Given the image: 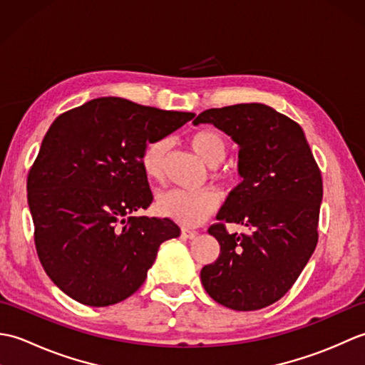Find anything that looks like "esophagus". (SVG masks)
I'll return each instance as SVG.
<instances>
[{
    "label": "esophagus",
    "mask_w": 365,
    "mask_h": 365,
    "mask_svg": "<svg viewBox=\"0 0 365 365\" xmlns=\"http://www.w3.org/2000/svg\"><path fill=\"white\" fill-rule=\"evenodd\" d=\"M197 235L196 230H190V229H182V237L183 238H195Z\"/></svg>",
    "instance_id": "34e87169"
}]
</instances>
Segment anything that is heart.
<instances>
[{
    "instance_id": "1",
    "label": "heart",
    "mask_w": 365,
    "mask_h": 365,
    "mask_svg": "<svg viewBox=\"0 0 365 365\" xmlns=\"http://www.w3.org/2000/svg\"><path fill=\"white\" fill-rule=\"evenodd\" d=\"M191 147L208 166H218L227 155V141L220 131L213 128L197 130L190 139ZM169 149V139L160 138L145 145L141 155V168L150 180H161L165 157ZM221 202L220 192L213 188L199 191L168 190L157 197V212L165 218L174 220L182 226H199L208 216L218 210Z\"/></svg>"
}]
</instances>
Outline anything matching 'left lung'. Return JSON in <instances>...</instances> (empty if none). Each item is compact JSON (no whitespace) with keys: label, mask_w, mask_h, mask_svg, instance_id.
I'll return each instance as SVG.
<instances>
[{"label":"left lung","mask_w":365,"mask_h":365,"mask_svg":"<svg viewBox=\"0 0 365 365\" xmlns=\"http://www.w3.org/2000/svg\"><path fill=\"white\" fill-rule=\"evenodd\" d=\"M213 123L238 144L242 183L208 229L220 257L200 271L210 297L234 311H257L292 289L319 242L320 169L297 122L262 103L212 108L195 119ZM224 222L242 223L229 235Z\"/></svg>","instance_id":"8db88e82"}]
</instances>
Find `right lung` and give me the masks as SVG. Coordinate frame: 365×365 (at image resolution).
Listing matches in <instances>:
<instances>
[{
  "label": "right lung",
  "instance_id": "1",
  "mask_svg": "<svg viewBox=\"0 0 365 365\" xmlns=\"http://www.w3.org/2000/svg\"><path fill=\"white\" fill-rule=\"evenodd\" d=\"M195 118L100 97L51 123L28 174L36 251L72 299L105 307L141 287L158 247L180 235L169 218L136 216L152 204L141 168L147 144Z\"/></svg>",
  "mask_w": 365,
  "mask_h": 365
}]
</instances>
